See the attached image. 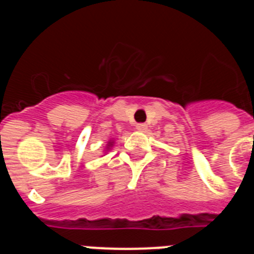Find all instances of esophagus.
Returning a JSON list of instances; mask_svg holds the SVG:
<instances>
[{
  "instance_id": "esophagus-1",
  "label": "esophagus",
  "mask_w": 254,
  "mask_h": 254,
  "mask_svg": "<svg viewBox=\"0 0 254 254\" xmlns=\"http://www.w3.org/2000/svg\"><path fill=\"white\" fill-rule=\"evenodd\" d=\"M146 128H147V126L143 125V123H138V125L136 126V129H137V131H141V132L146 131Z\"/></svg>"
}]
</instances>
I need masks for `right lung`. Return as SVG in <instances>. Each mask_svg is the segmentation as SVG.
Masks as SVG:
<instances>
[{
	"instance_id": "right-lung-1",
	"label": "right lung",
	"mask_w": 254,
	"mask_h": 254,
	"mask_svg": "<svg viewBox=\"0 0 254 254\" xmlns=\"http://www.w3.org/2000/svg\"><path fill=\"white\" fill-rule=\"evenodd\" d=\"M113 145H114V141H113V140H109V141H108V143H107V146H105L104 151H105V152L109 151V150H111V147H113Z\"/></svg>"
}]
</instances>
